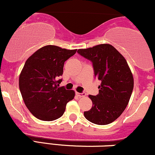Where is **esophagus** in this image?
<instances>
[{
	"label": "esophagus",
	"mask_w": 155,
	"mask_h": 155,
	"mask_svg": "<svg viewBox=\"0 0 155 155\" xmlns=\"http://www.w3.org/2000/svg\"><path fill=\"white\" fill-rule=\"evenodd\" d=\"M76 95L78 96H79V97H84L85 96V93L83 92V93H78V92H75Z\"/></svg>",
	"instance_id": "1"
}]
</instances>
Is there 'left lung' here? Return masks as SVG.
Wrapping results in <instances>:
<instances>
[{
  "instance_id": "obj_1",
  "label": "left lung",
  "mask_w": 155,
  "mask_h": 155,
  "mask_svg": "<svg viewBox=\"0 0 155 155\" xmlns=\"http://www.w3.org/2000/svg\"><path fill=\"white\" fill-rule=\"evenodd\" d=\"M80 55L91 61L94 76L101 82L99 94L90 95L93 106L85 117L96 125L115 120L126 108L134 89V78L126 60L110 44L79 49Z\"/></svg>"
}]
</instances>
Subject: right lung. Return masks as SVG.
I'll return each mask as SVG.
<instances>
[{
	"instance_id": "obj_1",
	"label": "right lung",
	"mask_w": 155,
	"mask_h": 155,
	"mask_svg": "<svg viewBox=\"0 0 155 155\" xmlns=\"http://www.w3.org/2000/svg\"><path fill=\"white\" fill-rule=\"evenodd\" d=\"M77 50L56 45L38 49L27 59L19 75V85L25 105L38 119L55 120L63 115L74 91L60 87L64 62Z\"/></svg>"
}]
</instances>
